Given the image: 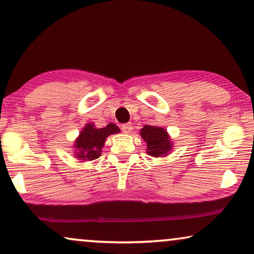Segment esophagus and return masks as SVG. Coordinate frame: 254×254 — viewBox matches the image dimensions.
Wrapping results in <instances>:
<instances>
[{
	"label": "esophagus",
	"mask_w": 254,
	"mask_h": 254,
	"mask_svg": "<svg viewBox=\"0 0 254 254\" xmlns=\"http://www.w3.org/2000/svg\"><path fill=\"white\" fill-rule=\"evenodd\" d=\"M121 130H123V133L125 134H129L131 130H133V126H131V124H125L121 126Z\"/></svg>",
	"instance_id": "1"
}]
</instances>
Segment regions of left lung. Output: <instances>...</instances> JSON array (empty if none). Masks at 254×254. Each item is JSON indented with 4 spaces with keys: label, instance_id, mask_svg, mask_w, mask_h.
Masks as SVG:
<instances>
[{
    "label": "left lung",
    "instance_id": "left-lung-1",
    "mask_svg": "<svg viewBox=\"0 0 254 254\" xmlns=\"http://www.w3.org/2000/svg\"><path fill=\"white\" fill-rule=\"evenodd\" d=\"M140 135L147 143V154L152 157H165L173 149V141L171 140L168 130L163 127L143 126L140 130Z\"/></svg>",
    "mask_w": 254,
    "mask_h": 254
}]
</instances>
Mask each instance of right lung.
Masks as SVG:
<instances>
[{"mask_svg": "<svg viewBox=\"0 0 254 254\" xmlns=\"http://www.w3.org/2000/svg\"><path fill=\"white\" fill-rule=\"evenodd\" d=\"M119 131V127L112 123L103 128H97L93 123L85 124L72 144V148H75L74 156L81 162H89L98 158L102 155L106 138Z\"/></svg>", "mask_w": 254, "mask_h": 254, "instance_id": "add662e5", "label": "right lung"}]
</instances>
